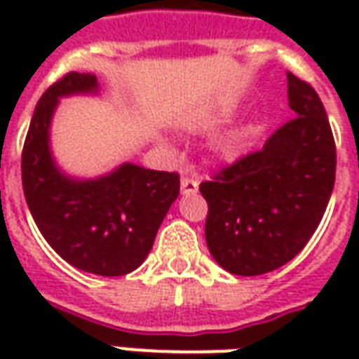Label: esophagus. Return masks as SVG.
I'll list each match as a JSON object with an SVG mask.
<instances>
[{"label": "esophagus", "instance_id": "obj_1", "mask_svg": "<svg viewBox=\"0 0 359 359\" xmlns=\"http://www.w3.org/2000/svg\"><path fill=\"white\" fill-rule=\"evenodd\" d=\"M198 187H200V182L194 177H182L180 179V190H182V194H196Z\"/></svg>", "mask_w": 359, "mask_h": 359}]
</instances>
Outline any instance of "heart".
I'll return each mask as SVG.
<instances>
[{
    "label": "heart",
    "mask_w": 359,
    "mask_h": 359,
    "mask_svg": "<svg viewBox=\"0 0 359 359\" xmlns=\"http://www.w3.org/2000/svg\"><path fill=\"white\" fill-rule=\"evenodd\" d=\"M225 156H226V157H233V156H234L233 148H226V149H225Z\"/></svg>",
    "instance_id": "heart-1"
}]
</instances>
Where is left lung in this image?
I'll list each match as a JSON object with an SVG mask.
<instances>
[{
  "label": "left lung",
  "mask_w": 359,
  "mask_h": 359,
  "mask_svg": "<svg viewBox=\"0 0 359 359\" xmlns=\"http://www.w3.org/2000/svg\"><path fill=\"white\" fill-rule=\"evenodd\" d=\"M294 115L257 151L200 184L208 202L205 242L233 275L256 277L288 264L323 219L334 187L337 146L319 95L286 74Z\"/></svg>",
  "instance_id": "left-lung-1"
}]
</instances>
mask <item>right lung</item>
I'll list each match as a JSON object with an SVG mask.
<instances>
[{"instance_id":"obj_1","label":"right lung","mask_w":359,"mask_h":359,"mask_svg":"<svg viewBox=\"0 0 359 359\" xmlns=\"http://www.w3.org/2000/svg\"><path fill=\"white\" fill-rule=\"evenodd\" d=\"M95 88L94 74L67 73L43 92L22 146V190L40 233L67 264L121 277L149 254L179 196L180 177L133 163L97 180L67 179L57 171L48 146L57 97Z\"/></svg>"}]
</instances>
